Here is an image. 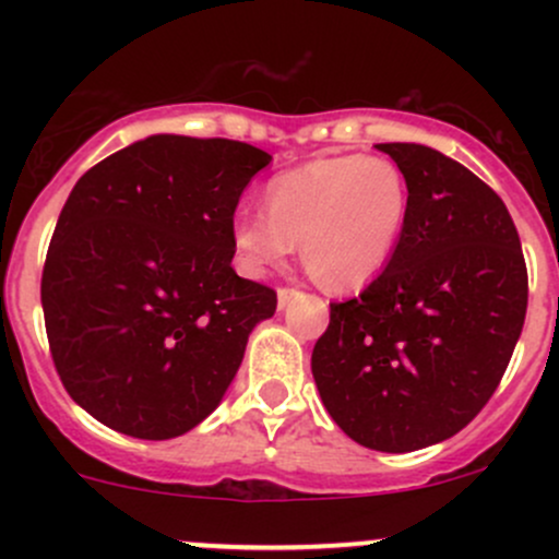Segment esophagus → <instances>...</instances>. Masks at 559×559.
I'll return each instance as SVG.
<instances>
[{
    "label": "esophagus",
    "mask_w": 559,
    "mask_h": 559,
    "mask_svg": "<svg viewBox=\"0 0 559 559\" xmlns=\"http://www.w3.org/2000/svg\"><path fill=\"white\" fill-rule=\"evenodd\" d=\"M294 297H299V288H292V286H281L278 288V307H286L288 301Z\"/></svg>",
    "instance_id": "1"
}]
</instances>
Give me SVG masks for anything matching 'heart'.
I'll use <instances>...</instances> for the list:
<instances>
[{
  "label": "heart",
  "mask_w": 559,
  "mask_h": 559,
  "mask_svg": "<svg viewBox=\"0 0 559 559\" xmlns=\"http://www.w3.org/2000/svg\"><path fill=\"white\" fill-rule=\"evenodd\" d=\"M407 210V178L389 157L329 155L271 178L265 210L236 213L234 243L249 273H265L301 241L325 286L349 288L386 267Z\"/></svg>",
  "instance_id": "1"
}]
</instances>
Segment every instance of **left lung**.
Masks as SVG:
<instances>
[{
	"instance_id": "left-lung-1",
	"label": "left lung",
	"mask_w": 559,
	"mask_h": 559,
	"mask_svg": "<svg viewBox=\"0 0 559 559\" xmlns=\"http://www.w3.org/2000/svg\"><path fill=\"white\" fill-rule=\"evenodd\" d=\"M376 150L407 178V221L381 275L331 301L312 376L349 439L413 452L491 400L521 338L528 271L504 202L476 173L423 144Z\"/></svg>"
}]
</instances>
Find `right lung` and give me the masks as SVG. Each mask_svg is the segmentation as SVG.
<instances>
[{"mask_svg":"<svg viewBox=\"0 0 559 559\" xmlns=\"http://www.w3.org/2000/svg\"><path fill=\"white\" fill-rule=\"evenodd\" d=\"M271 163L230 139L150 136L79 178L41 273L49 352L92 418L163 441L202 423L278 297L230 267L241 191Z\"/></svg>","mask_w":559,"mask_h":559,"instance_id":"obj_1","label":"right lung"}]
</instances>
